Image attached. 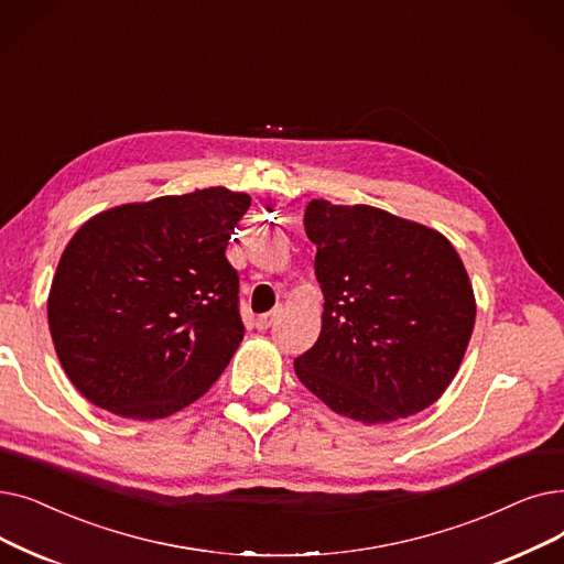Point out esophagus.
Wrapping results in <instances>:
<instances>
[{
	"label": "esophagus",
	"mask_w": 564,
	"mask_h": 564,
	"mask_svg": "<svg viewBox=\"0 0 564 564\" xmlns=\"http://www.w3.org/2000/svg\"><path fill=\"white\" fill-rule=\"evenodd\" d=\"M279 315H281V308H274V311H269V313L258 315L256 327H258V329H269V327H272V325L279 321Z\"/></svg>",
	"instance_id": "1"
}]
</instances>
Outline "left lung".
<instances>
[{"label":"left lung","instance_id":"1","mask_svg":"<svg viewBox=\"0 0 564 564\" xmlns=\"http://www.w3.org/2000/svg\"><path fill=\"white\" fill-rule=\"evenodd\" d=\"M323 329L295 359L302 384L364 424L417 414L454 380L475 327V295L440 232L369 205L311 200Z\"/></svg>","mask_w":564,"mask_h":564}]
</instances>
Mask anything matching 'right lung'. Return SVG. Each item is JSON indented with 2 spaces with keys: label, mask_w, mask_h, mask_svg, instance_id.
Instances as JSON below:
<instances>
[{
  "label": "right lung",
  "mask_w": 564,
  "mask_h": 564,
  "mask_svg": "<svg viewBox=\"0 0 564 564\" xmlns=\"http://www.w3.org/2000/svg\"><path fill=\"white\" fill-rule=\"evenodd\" d=\"M249 207L247 193L216 186L101 212L73 235L47 323L85 399L161 420L224 373L243 338L226 249Z\"/></svg>",
  "instance_id": "add662e5"
}]
</instances>
